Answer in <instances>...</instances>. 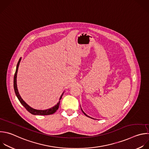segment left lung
Listing matches in <instances>:
<instances>
[{
  "instance_id": "obj_1",
  "label": "left lung",
  "mask_w": 149,
  "mask_h": 149,
  "mask_svg": "<svg viewBox=\"0 0 149 149\" xmlns=\"http://www.w3.org/2000/svg\"><path fill=\"white\" fill-rule=\"evenodd\" d=\"M81 110H82V109H81ZM82 112H83V113H84V115H85V116H87V117H89V118H91V117H89V116H88V115H86V113H85V112H84V111H82Z\"/></svg>"
}]
</instances>
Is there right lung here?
I'll return each mask as SVG.
<instances>
[{
    "label": "right lung",
    "instance_id": "right-lung-1",
    "mask_svg": "<svg viewBox=\"0 0 149 149\" xmlns=\"http://www.w3.org/2000/svg\"><path fill=\"white\" fill-rule=\"evenodd\" d=\"M21 58H20L17 63V67H16V72H15V76H14V81H13V85H14V89H15V93H16V96L17 97L19 101H20V102L22 104V105L27 109V111L28 112H29L30 113L33 114V115H52V114H53L54 113L57 111V109H58L59 108V106H60V100L61 99L63 96V95L64 93V92L62 93L61 96H60V101L57 104V105H56L54 107L49 108V109H46V110H37V109H33L32 108H31L29 105H28L23 100V99L21 97L19 93V91H18V89H17V71H18V68H19V64H20V62L21 61Z\"/></svg>",
    "mask_w": 149,
    "mask_h": 149
}]
</instances>
